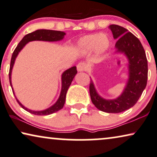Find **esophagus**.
<instances>
[{"label":"esophagus","instance_id":"34e87169","mask_svg":"<svg viewBox=\"0 0 157 157\" xmlns=\"http://www.w3.org/2000/svg\"><path fill=\"white\" fill-rule=\"evenodd\" d=\"M77 69L78 72H85L87 70V67L84 62H80L77 65Z\"/></svg>","mask_w":157,"mask_h":157}]
</instances>
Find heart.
<instances>
[{
  "label": "heart",
  "mask_w": 157,
  "mask_h": 157,
  "mask_svg": "<svg viewBox=\"0 0 157 157\" xmlns=\"http://www.w3.org/2000/svg\"><path fill=\"white\" fill-rule=\"evenodd\" d=\"M110 41L106 34L93 33L85 36L80 39L78 47L84 52H89L95 49L98 54H103L110 47Z\"/></svg>",
  "instance_id": "obj_1"
}]
</instances>
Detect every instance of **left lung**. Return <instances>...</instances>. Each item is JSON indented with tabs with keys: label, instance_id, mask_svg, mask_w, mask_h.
I'll use <instances>...</instances> for the list:
<instances>
[{
	"label": "left lung",
	"instance_id": "8db88e82",
	"mask_svg": "<svg viewBox=\"0 0 157 157\" xmlns=\"http://www.w3.org/2000/svg\"><path fill=\"white\" fill-rule=\"evenodd\" d=\"M108 28L111 30L114 39H118L115 45V53L124 54L128 59V79L121 95L112 100L102 98L90 79V95L98 109L109 113H118L133 107L141 97L147 86L148 64L145 51L137 37L118 25H110Z\"/></svg>",
	"mask_w": 157,
	"mask_h": 157
}]
</instances>
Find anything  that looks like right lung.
<instances>
[{
	"mask_svg": "<svg viewBox=\"0 0 157 157\" xmlns=\"http://www.w3.org/2000/svg\"><path fill=\"white\" fill-rule=\"evenodd\" d=\"M66 33L63 32V31H54V30H47V29H39L33 31L32 33H28L25 36L24 38L21 39L19 44L17 45V47L14 50L13 54H12L11 60H10V70H9V81L10 85L11 86L12 90H13V93L14 96H15L16 100H17L18 103L21 106V108L26 110V111L32 113L33 115H36V116H47V115H50L54 113L57 112L58 110H61L64 105L66 99V95L67 92L68 90L69 87L70 86L71 83H72L73 79L76 74L77 73V67H72L64 71L62 75V89L61 92H60L59 97L58 98L55 103L51 107L47 108V109L43 110H32L29 109L26 107H24L20 101L17 99L16 97L15 93H14V90L12 86L11 83V73L12 70H13L14 63H15L16 58L17 57L18 54L19 52L21 51L23 48L26 46V44L32 41H61L64 39V36Z\"/></svg>",
	"mask_w": 157,
	"mask_h": 157,
	"instance_id": "obj_1",
	"label": "right lung"
}]
</instances>
